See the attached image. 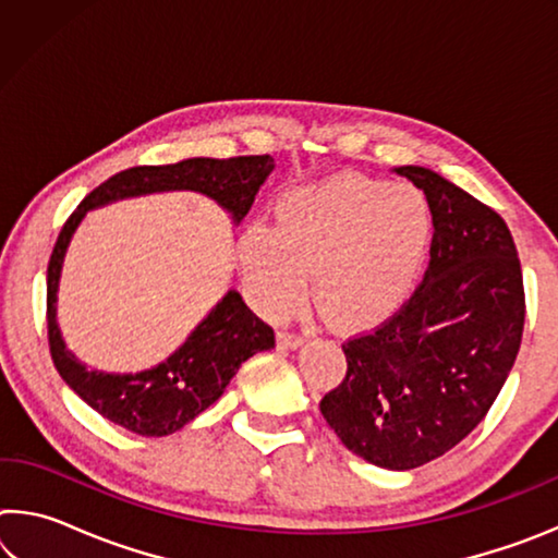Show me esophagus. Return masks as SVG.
<instances>
[{"mask_svg":"<svg viewBox=\"0 0 558 558\" xmlns=\"http://www.w3.org/2000/svg\"><path fill=\"white\" fill-rule=\"evenodd\" d=\"M302 342H305V337L298 335V332H280L278 335V344L286 347V349H298Z\"/></svg>","mask_w":558,"mask_h":558,"instance_id":"34e87169","label":"esophagus"}]
</instances>
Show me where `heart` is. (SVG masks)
I'll return each instance as SVG.
<instances>
[{"label":"heart","mask_w":558,"mask_h":558,"mask_svg":"<svg viewBox=\"0 0 558 558\" xmlns=\"http://www.w3.org/2000/svg\"><path fill=\"white\" fill-rule=\"evenodd\" d=\"M272 216L239 235L243 286L268 317L300 305L313 268V295L335 325L379 323L409 295L433 239L418 186L359 174L290 189Z\"/></svg>","instance_id":"b5f03b06"}]
</instances>
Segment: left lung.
Instances as JSON below:
<instances>
[{"label":"left lung","instance_id":"8db88e82","mask_svg":"<svg viewBox=\"0 0 558 558\" xmlns=\"http://www.w3.org/2000/svg\"><path fill=\"white\" fill-rule=\"evenodd\" d=\"M433 209L426 278L372 332L319 401L366 462L413 470L470 436L502 391L524 332V280L502 216L426 167H399Z\"/></svg>","mask_w":558,"mask_h":558}]
</instances>
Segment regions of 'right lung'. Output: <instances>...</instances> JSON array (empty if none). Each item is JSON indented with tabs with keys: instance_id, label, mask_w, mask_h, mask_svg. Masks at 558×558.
Wrapping results in <instances>:
<instances>
[{
	"instance_id": "add662e5",
	"label": "right lung",
	"mask_w": 558,
	"mask_h": 558,
	"mask_svg": "<svg viewBox=\"0 0 558 558\" xmlns=\"http://www.w3.org/2000/svg\"><path fill=\"white\" fill-rule=\"evenodd\" d=\"M272 172L270 155L229 159L194 157L177 165H143L118 172L93 189L78 204L56 239L46 270V327L56 372L93 411L130 433L162 438L184 428L219 399L245 359L276 347L272 327L253 315L235 290H229L209 317L189 335L186 342L155 369L140 374H102L81 364L65 349L56 325V290L73 231L86 211L125 196L169 189H192L219 202L239 223L248 214L260 184Z\"/></svg>"
}]
</instances>
